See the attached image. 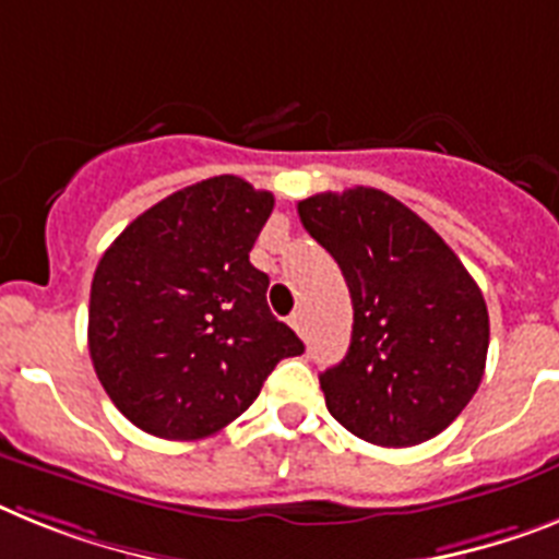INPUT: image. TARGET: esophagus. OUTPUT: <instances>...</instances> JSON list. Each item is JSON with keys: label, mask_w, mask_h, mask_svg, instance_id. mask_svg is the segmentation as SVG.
<instances>
[{"label": "esophagus", "mask_w": 559, "mask_h": 559, "mask_svg": "<svg viewBox=\"0 0 559 559\" xmlns=\"http://www.w3.org/2000/svg\"><path fill=\"white\" fill-rule=\"evenodd\" d=\"M290 328H294V331L299 333V336H305V313L302 311H297V313H290Z\"/></svg>", "instance_id": "esophagus-1"}]
</instances>
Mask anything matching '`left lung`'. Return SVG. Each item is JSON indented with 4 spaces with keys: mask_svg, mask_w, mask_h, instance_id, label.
Wrapping results in <instances>:
<instances>
[{
    "mask_svg": "<svg viewBox=\"0 0 559 559\" xmlns=\"http://www.w3.org/2000/svg\"><path fill=\"white\" fill-rule=\"evenodd\" d=\"M297 212L350 288V347L319 376L331 416L379 447L436 438L484 379L489 313L478 283L388 192H322L299 200Z\"/></svg>",
    "mask_w": 559,
    "mask_h": 559,
    "instance_id": "1",
    "label": "left lung"
}]
</instances>
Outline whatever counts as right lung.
I'll use <instances>...</instances> for the list:
<instances>
[{
	"mask_svg": "<svg viewBox=\"0 0 559 559\" xmlns=\"http://www.w3.org/2000/svg\"><path fill=\"white\" fill-rule=\"evenodd\" d=\"M274 194L234 175L200 180L135 217L90 288V359L123 416L166 441L221 432L305 345L269 311L248 262Z\"/></svg>",
	"mask_w": 559,
	"mask_h": 559,
	"instance_id": "right-lung-1",
	"label": "right lung"
}]
</instances>
